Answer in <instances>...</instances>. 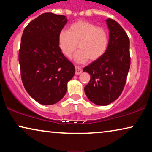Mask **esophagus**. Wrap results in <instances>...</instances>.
<instances>
[{
  "mask_svg": "<svg viewBox=\"0 0 152 152\" xmlns=\"http://www.w3.org/2000/svg\"><path fill=\"white\" fill-rule=\"evenodd\" d=\"M82 72V69L79 66H75V74L76 75H80Z\"/></svg>",
  "mask_w": 152,
  "mask_h": 152,
  "instance_id": "esophagus-1",
  "label": "esophagus"
}]
</instances>
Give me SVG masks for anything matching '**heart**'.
I'll return each instance as SVG.
<instances>
[{
    "label": "heart",
    "instance_id": "b5f03b06",
    "mask_svg": "<svg viewBox=\"0 0 152 152\" xmlns=\"http://www.w3.org/2000/svg\"><path fill=\"white\" fill-rule=\"evenodd\" d=\"M58 43L61 53L70 57L78 45L75 61L84 64L90 59L95 61L104 55L109 45V36L104 28L86 20L71 24L68 30L59 32Z\"/></svg>",
    "mask_w": 152,
    "mask_h": 152
}]
</instances>
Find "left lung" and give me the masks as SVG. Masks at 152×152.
<instances>
[{"label": "left lung", "mask_w": 152, "mask_h": 152, "mask_svg": "<svg viewBox=\"0 0 152 152\" xmlns=\"http://www.w3.org/2000/svg\"><path fill=\"white\" fill-rule=\"evenodd\" d=\"M109 30L108 48L104 55L95 60L83 71L91 75L84 92L89 100L106 106L117 99L123 91L130 68L129 39L115 20H106Z\"/></svg>", "instance_id": "1"}]
</instances>
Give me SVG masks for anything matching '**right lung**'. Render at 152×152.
I'll return each instance as SVG.
<instances>
[{
  "instance_id": "1",
  "label": "right lung",
  "mask_w": 152,
  "mask_h": 152,
  "mask_svg": "<svg viewBox=\"0 0 152 152\" xmlns=\"http://www.w3.org/2000/svg\"><path fill=\"white\" fill-rule=\"evenodd\" d=\"M67 21L65 16L48 12L32 20L23 32L18 53L21 80L28 94L41 104L61 100L75 72L58 43Z\"/></svg>"
}]
</instances>
